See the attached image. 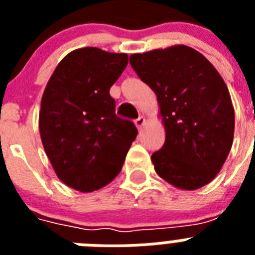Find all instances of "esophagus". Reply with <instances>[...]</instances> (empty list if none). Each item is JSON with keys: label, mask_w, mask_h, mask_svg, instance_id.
<instances>
[{"label": "esophagus", "mask_w": 255, "mask_h": 255, "mask_svg": "<svg viewBox=\"0 0 255 255\" xmlns=\"http://www.w3.org/2000/svg\"><path fill=\"white\" fill-rule=\"evenodd\" d=\"M144 124H145V119H144L143 116H139L136 120H135V126L138 128V129H141L144 126Z\"/></svg>", "instance_id": "obj_1"}]
</instances>
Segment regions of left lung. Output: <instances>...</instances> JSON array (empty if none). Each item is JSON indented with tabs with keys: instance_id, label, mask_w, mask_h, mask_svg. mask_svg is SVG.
Masks as SVG:
<instances>
[{
	"instance_id": "left-lung-1",
	"label": "left lung",
	"mask_w": 255,
	"mask_h": 255,
	"mask_svg": "<svg viewBox=\"0 0 255 255\" xmlns=\"http://www.w3.org/2000/svg\"><path fill=\"white\" fill-rule=\"evenodd\" d=\"M130 65L157 96L163 147L152 154L155 172L182 190L217 176L233 147L235 111L229 89L202 53L184 44L130 56Z\"/></svg>"
}]
</instances>
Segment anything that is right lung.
I'll use <instances>...</instances> for the list:
<instances>
[{
  "label": "right lung",
  "mask_w": 255,
  "mask_h": 255,
  "mask_svg": "<svg viewBox=\"0 0 255 255\" xmlns=\"http://www.w3.org/2000/svg\"><path fill=\"white\" fill-rule=\"evenodd\" d=\"M126 53L96 47L60 61L40 101L39 134L58 179L82 193L98 190L120 173L138 130L116 115L110 88L128 65Z\"/></svg>",
  "instance_id": "right-lung-1"
}]
</instances>
